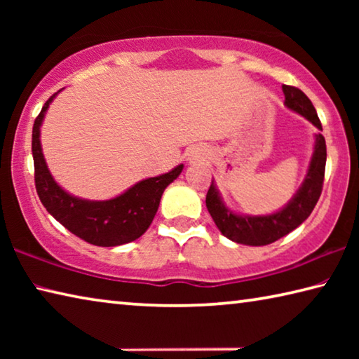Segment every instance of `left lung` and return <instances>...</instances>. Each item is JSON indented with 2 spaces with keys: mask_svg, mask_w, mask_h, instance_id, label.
Returning <instances> with one entry per match:
<instances>
[{
  "mask_svg": "<svg viewBox=\"0 0 359 359\" xmlns=\"http://www.w3.org/2000/svg\"><path fill=\"white\" fill-rule=\"evenodd\" d=\"M282 90L285 95V106L290 111L299 114L301 117L311 121L317 130H323L312 101L299 88L282 85ZM325 166L326 142L325 137L317 133L306 177H304L299 190L293 194V198L282 209L266 215H245L234 212L224 204L215 180H212V185L209 187L205 205H208L212 220L215 222L217 228L220 229L224 238L238 242V244L252 247L272 244V242L296 229L312 214L321 194V187H323Z\"/></svg>",
  "mask_w": 359,
  "mask_h": 359,
  "instance_id": "1",
  "label": "left lung"
}]
</instances>
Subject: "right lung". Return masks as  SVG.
I'll list each match as a JSON object with an SVG mask.
<instances>
[{
  "instance_id": "obj_1",
  "label": "right lung",
  "mask_w": 359,
  "mask_h": 359,
  "mask_svg": "<svg viewBox=\"0 0 359 359\" xmlns=\"http://www.w3.org/2000/svg\"><path fill=\"white\" fill-rule=\"evenodd\" d=\"M46 101L33 125V160L36 191L48 214L77 238L98 247H117L141 238L149 229L160 205L163 191L184 171V165L166 174L137 182L118 196L104 201H90L74 196L60 187L47 168L41 147V126L53 98Z\"/></svg>"
}]
</instances>
